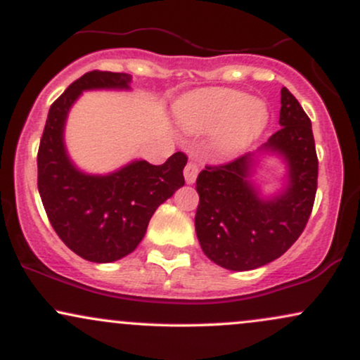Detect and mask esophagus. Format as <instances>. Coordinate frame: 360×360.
<instances>
[{
    "instance_id": "esophagus-1",
    "label": "esophagus",
    "mask_w": 360,
    "mask_h": 360,
    "mask_svg": "<svg viewBox=\"0 0 360 360\" xmlns=\"http://www.w3.org/2000/svg\"><path fill=\"white\" fill-rule=\"evenodd\" d=\"M198 176V166L194 162H188L184 167V179L188 184H193Z\"/></svg>"
}]
</instances>
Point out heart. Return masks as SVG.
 <instances>
[{
    "label": "heart",
    "mask_w": 360,
    "mask_h": 360,
    "mask_svg": "<svg viewBox=\"0 0 360 360\" xmlns=\"http://www.w3.org/2000/svg\"><path fill=\"white\" fill-rule=\"evenodd\" d=\"M177 117L196 134H214L223 154H237L255 142L269 122L266 103L233 89H205L189 94L177 106Z\"/></svg>",
    "instance_id": "1"
}]
</instances>
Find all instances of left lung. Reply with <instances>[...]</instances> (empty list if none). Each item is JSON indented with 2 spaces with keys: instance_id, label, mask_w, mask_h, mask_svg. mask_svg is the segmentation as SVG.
Segmentation results:
<instances>
[{
  "instance_id": "1",
  "label": "left lung",
  "mask_w": 360,
  "mask_h": 360,
  "mask_svg": "<svg viewBox=\"0 0 360 360\" xmlns=\"http://www.w3.org/2000/svg\"><path fill=\"white\" fill-rule=\"evenodd\" d=\"M281 128L257 152L223 166H206L194 226L206 257L230 271H250L281 257L307 226L316 194L318 159L311 122L286 88L281 89ZM257 153L287 164V186L264 198L250 181Z\"/></svg>"
}]
</instances>
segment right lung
Segmentation results:
<instances>
[{
	"mask_svg": "<svg viewBox=\"0 0 360 360\" xmlns=\"http://www.w3.org/2000/svg\"><path fill=\"white\" fill-rule=\"evenodd\" d=\"M130 74L91 71L52 103L40 139L39 193L60 240L91 262H115L137 249L159 205L184 186L188 157L172 154L160 166L134 160L105 176L86 174L64 146L69 110L89 89H130Z\"/></svg>",
	"mask_w": 360,
	"mask_h": 360,
	"instance_id": "add662e5",
	"label": "right lung"
}]
</instances>
